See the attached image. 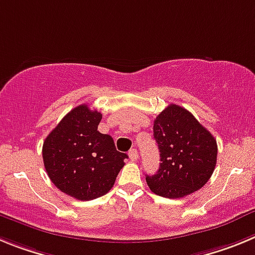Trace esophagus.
<instances>
[{"instance_id":"1","label":"esophagus","mask_w":255,"mask_h":255,"mask_svg":"<svg viewBox=\"0 0 255 255\" xmlns=\"http://www.w3.org/2000/svg\"><path fill=\"white\" fill-rule=\"evenodd\" d=\"M128 155H129V159L132 160V161H136L137 157H138V152H137L136 148H132V150L128 152Z\"/></svg>"}]
</instances>
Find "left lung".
Masks as SVG:
<instances>
[{"label": "left lung", "mask_w": 255, "mask_h": 255, "mask_svg": "<svg viewBox=\"0 0 255 255\" xmlns=\"http://www.w3.org/2000/svg\"><path fill=\"white\" fill-rule=\"evenodd\" d=\"M153 138L161 161L157 173L146 175L153 193L183 198L208 182L216 166V139L190 112L167 105L153 121Z\"/></svg>", "instance_id": "obj_1"}]
</instances>
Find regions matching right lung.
I'll use <instances>...</instances> for the list:
<instances>
[{"instance_id": "right-lung-1", "label": "right lung", "mask_w": 255, "mask_h": 255, "mask_svg": "<svg viewBox=\"0 0 255 255\" xmlns=\"http://www.w3.org/2000/svg\"><path fill=\"white\" fill-rule=\"evenodd\" d=\"M102 117L86 104L73 108L43 143V161L52 183L80 201L107 194L128 157L117 151L109 134L98 130Z\"/></svg>"}]
</instances>
